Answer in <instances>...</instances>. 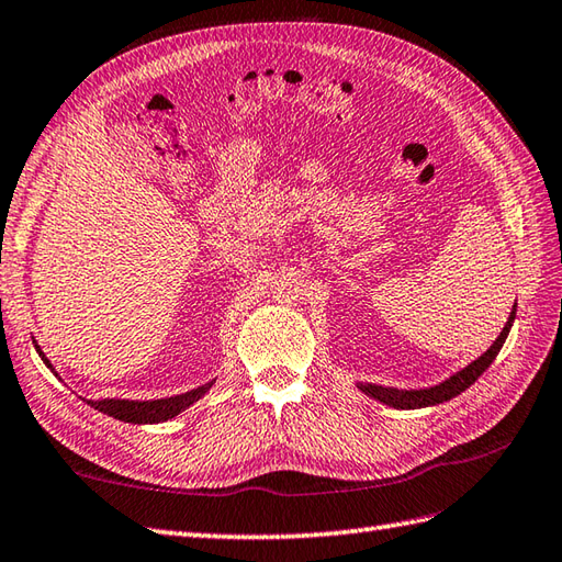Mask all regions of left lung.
Segmentation results:
<instances>
[{
	"mask_svg": "<svg viewBox=\"0 0 562 562\" xmlns=\"http://www.w3.org/2000/svg\"><path fill=\"white\" fill-rule=\"evenodd\" d=\"M516 318V302L512 306V314L507 318V324H504L502 334L497 336V340L482 353L477 360H472L468 368L453 372V375L446 378L443 382L431 384V387H424V390H397V387H382V384H372V382H356V387L368 394V397L378 400L387 406H394V409H424V406H436V404H443L448 400L458 397L460 392H465L472 382H475L482 372H485L494 358L499 356V350L504 346V340H507L509 331H512V324Z\"/></svg>",
	"mask_w": 562,
	"mask_h": 562,
	"instance_id": "1",
	"label": "left lung"
}]
</instances>
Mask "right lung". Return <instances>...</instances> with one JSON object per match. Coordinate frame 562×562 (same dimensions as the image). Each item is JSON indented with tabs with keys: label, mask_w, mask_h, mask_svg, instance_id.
<instances>
[{
	"label": "right lung",
	"mask_w": 562,
	"mask_h": 562,
	"mask_svg": "<svg viewBox=\"0 0 562 562\" xmlns=\"http://www.w3.org/2000/svg\"><path fill=\"white\" fill-rule=\"evenodd\" d=\"M38 350L41 360L46 362V366L55 372V368L50 366V360L43 356V350L38 344H33ZM58 375V372H55ZM212 382L202 384V387H194L190 392H182V394H175V397H162V400H112V397H104V400H87V404L94 406L97 412H102L106 416H114L119 422H126V424H160V422H168L175 419V416L182 414L184 409H190L194 402H200L204 394L212 390Z\"/></svg>",
	"instance_id": "obj_1"
}]
</instances>
